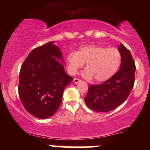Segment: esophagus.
Here are the masks:
<instances>
[{
    "mask_svg": "<svg viewBox=\"0 0 150 150\" xmlns=\"http://www.w3.org/2000/svg\"><path fill=\"white\" fill-rule=\"evenodd\" d=\"M81 82V80H80V79L74 78V80H73L74 83H78V82Z\"/></svg>",
    "mask_w": 150,
    "mask_h": 150,
    "instance_id": "obj_1",
    "label": "esophagus"
}]
</instances>
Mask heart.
<instances>
[{
	"instance_id": "b5f03b06",
	"label": "heart",
	"mask_w": 150,
	"mask_h": 150,
	"mask_svg": "<svg viewBox=\"0 0 150 150\" xmlns=\"http://www.w3.org/2000/svg\"><path fill=\"white\" fill-rule=\"evenodd\" d=\"M66 63L71 75H75L87 63V68L82 72V75L87 79L94 77L97 82H103L116 73L121 63V54L115 48L86 45L68 53Z\"/></svg>"
}]
</instances>
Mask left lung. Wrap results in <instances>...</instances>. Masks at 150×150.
<instances>
[{
  "mask_svg": "<svg viewBox=\"0 0 150 150\" xmlns=\"http://www.w3.org/2000/svg\"><path fill=\"white\" fill-rule=\"evenodd\" d=\"M118 51L121 54L120 70L101 84L89 86L85 101L93 111L108 112L115 109L126 100L133 87L136 69L133 58L122 44Z\"/></svg>",
  "mask_w": 150,
  "mask_h": 150,
  "instance_id": "1",
  "label": "left lung"
}]
</instances>
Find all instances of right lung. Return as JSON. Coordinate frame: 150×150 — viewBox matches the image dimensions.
<instances>
[{"label":"right lung","instance_id":"right-lung-1","mask_svg":"<svg viewBox=\"0 0 150 150\" xmlns=\"http://www.w3.org/2000/svg\"><path fill=\"white\" fill-rule=\"evenodd\" d=\"M58 60L63 61L61 50L50 42L32 50L20 68L19 96L36 118H49L58 111L63 90L73 80Z\"/></svg>","mask_w":150,"mask_h":150}]
</instances>
